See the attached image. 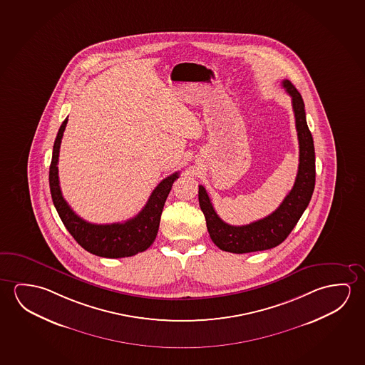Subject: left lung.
I'll use <instances>...</instances> for the list:
<instances>
[{
  "label": "left lung",
  "instance_id": "left-lung-1",
  "mask_svg": "<svg viewBox=\"0 0 365 365\" xmlns=\"http://www.w3.org/2000/svg\"><path fill=\"white\" fill-rule=\"evenodd\" d=\"M282 86L292 97L299 144V164L293 188L279 207L269 216L252 224L234 226L220 219L205 187H198V201L206 219L208 234L216 247L224 252L244 254L268 250L279 245L301 219L314 193L316 180L314 139L306 121L302 96L288 79H284Z\"/></svg>",
  "mask_w": 365,
  "mask_h": 365
}]
</instances>
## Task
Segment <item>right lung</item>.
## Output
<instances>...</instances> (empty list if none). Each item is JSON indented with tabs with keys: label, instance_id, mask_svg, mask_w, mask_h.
I'll list each match as a JSON object with an SVG mask.
<instances>
[{
	"label": "right lung",
	"instance_id": "1",
	"mask_svg": "<svg viewBox=\"0 0 365 365\" xmlns=\"http://www.w3.org/2000/svg\"><path fill=\"white\" fill-rule=\"evenodd\" d=\"M68 118L63 121L58 131L49 168V185L51 200L56 212L67 227L69 234L84 250L103 258H125L144 252L152 245L157 237L160 216L165 200L172 190L174 180L180 177L175 172L163 180L153 191L144 208L133 219L125 222L97 225L87 222L74 212L67 201L63 198L59 177H58V158L62 143L63 133L67 126Z\"/></svg>",
	"mask_w": 365,
	"mask_h": 365
}]
</instances>
